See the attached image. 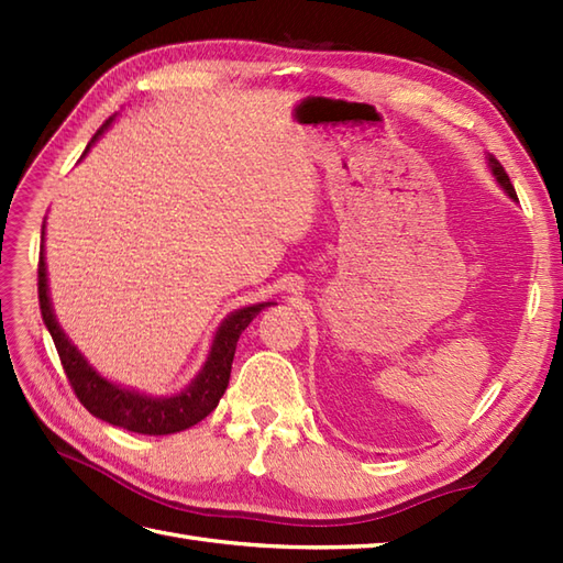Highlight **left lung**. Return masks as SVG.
Returning <instances> with one entry per match:
<instances>
[{
	"label": "left lung",
	"mask_w": 563,
	"mask_h": 563,
	"mask_svg": "<svg viewBox=\"0 0 563 563\" xmlns=\"http://www.w3.org/2000/svg\"><path fill=\"white\" fill-rule=\"evenodd\" d=\"M486 164H488V169H492V174H494V178L498 181V186L506 190V194L518 202V196H516V188H512V184H510V178H508V174H506V169L504 166H500V162L496 159V157H492V154H486Z\"/></svg>",
	"instance_id": "obj_1"
}]
</instances>
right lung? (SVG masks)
<instances>
[{
    "label": "right lung",
    "mask_w": 563,
    "mask_h": 563,
    "mask_svg": "<svg viewBox=\"0 0 563 563\" xmlns=\"http://www.w3.org/2000/svg\"><path fill=\"white\" fill-rule=\"evenodd\" d=\"M115 115L106 121L99 133L91 137V142L84 150L81 159L87 157V152L97 145V140L111 128ZM38 302H41V314L47 331H51L53 343L57 349L59 361L67 373V379L71 389H75L77 399L87 406L91 416L101 418V421L133 430V433L142 435H172L178 430H186L190 426L200 423L214 406L220 404L222 394L230 385V373H232V361L236 351V341L242 336V331L254 321L256 314L263 309L275 305L273 300L249 305L242 309H234L232 314L222 319L210 343V351L206 363H202L200 373L188 382V385L172 394V397H154V394H145L135 387L118 385L109 377H103L97 367H93L84 353L77 349L71 339L59 327L55 317L53 300H51V288H47V266H45V224L41 232V261H38Z\"/></svg>",
    "instance_id": "right-lung-1"
}]
</instances>
